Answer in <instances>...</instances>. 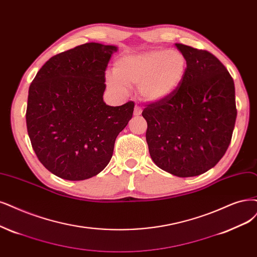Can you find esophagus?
I'll use <instances>...</instances> for the list:
<instances>
[{
  "label": "esophagus",
  "mask_w": 257,
  "mask_h": 257,
  "mask_svg": "<svg viewBox=\"0 0 257 257\" xmlns=\"http://www.w3.org/2000/svg\"><path fill=\"white\" fill-rule=\"evenodd\" d=\"M135 115H141V113H142V109H141V107L140 106H138V104H136V107H135Z\"/></svg>",
  "instance_id": "obj_1"
}]
</instances>
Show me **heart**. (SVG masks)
Here are the masks:
<instances>
[{"instance_id":"1","label":"heart","mask_w":257,"mask_h":257,"mask_svg":"<svg viewBox=\"0 0 257 257\" xmlns=\"http://www.w3.org/2000/svg\"><path fill=\"white\" fill-rule=\"evenodd\" d=\"M187 69L185 56L176 50H151L122 56L106 75L107 85L123 92L127 85L138 84L142 98L160 101L170 96L181 84Z\"/></svg>"}]
</instances>
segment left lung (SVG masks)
I'll return each instance as SVG.
<instances>
[{"label": "left lung", "mask_w": 257, "mask_h": 257, "mask_svg": "<svg viewBox=\"0 0 257 257\" xmlns=\"http://www.w3.org/2000/svg\"><path fill=\"white\" fill-rule=\"evenodd\" d=\"M187 60L179 88L142 112L146 141L158 167L177 177H195L214 167L229 147L237 116L234 81L205 50L176 43Z\"/></svg>", "instance_id": "8db88e82"}]
</instances>
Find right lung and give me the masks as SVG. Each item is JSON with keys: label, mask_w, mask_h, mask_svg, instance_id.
Returning <instances> with one entry per match:
<instances>
[{"label": "right lung", "mask_w": 257, "mask_h": 257, "mask_svg": "<svg viewBox=\"0 0 257 257\" xmlns=\"http://www.w3.org/2000/svg\"><path fill=\"white\" fill-rule=\"evenodd\" d=\"M116 51L91 42L57 54L30 85L28 137L37 158L57 177L80 181L99 174L132 117L134 101L111 107L102 98L104 72Z\"/></svg>", "instance_id": "right-lung-1"}]
</instances>
